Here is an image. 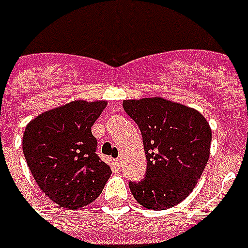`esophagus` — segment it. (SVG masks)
<instances>
[{"label": "esophagus", "mask_w": 248, "mask_h": 248, "mask_svg": "<svg viewBox=\"0 0 248 248\" xmlns=\"http://www.w3.org/2000/svg\"><path fill=\"white\" fill-rule=\"evenodd\" d=\"M114 164L117 167H121V158H116V160H114Z\"/></svg>", "instance_id": "1"}]
</instances>
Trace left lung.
Returning a JSON list of instances; mask_svg holds the SVG:
<instances>
[{
	"instance_id": "obj_1",
	"label": "left lung",
	"mask_w": 248,
	"mask_h": 248,
	"mask_svg": "<svg viewBox=\"0 0 248 248\" xmlns=\"http://www.w3.org/2000/svg\"><path fill=\"white\" fill-rule=\"evenodd\" d=\"M138 124L148 160L145 178L129 182L149 210H166L190 195L210 157L211 128L197 110L163 98L123 102Z\"/></svg>"
}]
</instances>
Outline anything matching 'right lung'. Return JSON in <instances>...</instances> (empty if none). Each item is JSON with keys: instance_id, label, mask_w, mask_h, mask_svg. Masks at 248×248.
<instances>
[{"instance_id": "right-lung-1", "label": "right lung", "mask_w": 248, "mask_h": 248, "mask_svg": "<svg viewBox=\"0 0 248 248\" xmlns=\"http://www.w3.org/2000/svg\"><path fill=\"white\" fill-rule=\"evenodd\" d=\"M105 100H74L27 124L23 153L40 189L64 208H80L102 193L111 170L96 155L91 127Z\"/></svg>"}]
</instances>
